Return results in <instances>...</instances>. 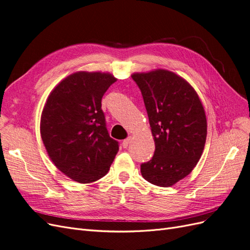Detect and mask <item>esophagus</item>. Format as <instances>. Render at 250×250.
<instances>
[{
  "instance_id": "obj_1",
  "label": "esophagus",
  "mask_w": 250,
  "mask_h": 250,
  "mask_svg": "<svg viewBox=\"0 0 250 250\" xmlns=\"http://www.w3.org/2000/svg\"><path fill=\"white\" fill-rule=\"evenodd\" d=\"M129 142H130V138H128V139L124 140V141L122 142V146H123V148H127V147H128V144H129Z\"/></svg>"
}]
</instances>
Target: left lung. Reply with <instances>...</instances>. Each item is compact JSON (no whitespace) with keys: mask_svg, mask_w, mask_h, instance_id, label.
<instances>
[{"mask_svg":"<svg viewBox=\"0 0 250 250\" xmlns=\"http://www.w3.org/2000/svg\"><path fill=\"white\" fill-rule=\"evenodd\" d=\"M145 103L155 151L141 165L143 177L171 187L188 175L200 160L207 140V118L188 83L166 70L133 74Z\"/></svg>","mask_w":250,"mask_h":250,"instance_id":"1","label":"left lung"}]
</instances>
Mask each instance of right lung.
Instances as JSON below:
<instances>
[{"label":"right lung","mask_w":250,"mask_h":250,"mask_svg":"<svg viewBox=\"0 0 250 250\" xmlns=\"http://www.w3.org/2000/svg\"><path fill=\"white\" fill-rule=\"evenodd\" d=\"M110 74L78 72L52 90L41 119V134L57 169L80 184L109 170L119 142L109 137L101 100L116 82Z\"/></svg>","instance_id":"obj_1"}]
</instances>
